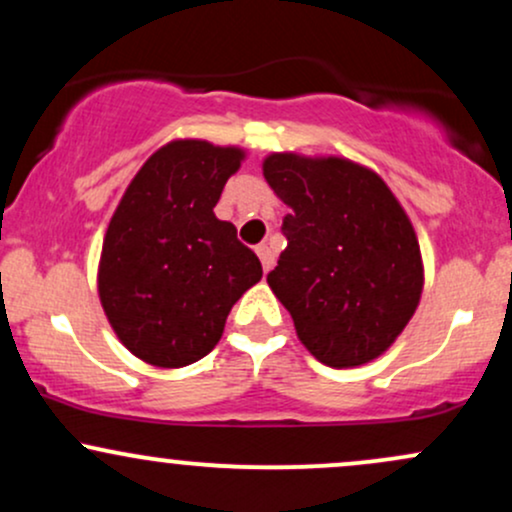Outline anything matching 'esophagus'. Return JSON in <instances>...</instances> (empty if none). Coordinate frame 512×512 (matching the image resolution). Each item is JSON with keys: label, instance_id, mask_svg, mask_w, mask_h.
<instances>
[{"label": "esophagus", "instance_id": "34e87169", "mask_svg": "<svg viewBox=\"0 0 512 512\" xmlns=\"http://www.w3.org/2000/svg\"><path fill=\"white\" fill-rule=\"evenodd\" d=\"M257 255H260V262H262L264 272H269V269L274 267V250H272V245L262 243L260 248H257Z\"/></svg>", "mask_w": 512, "mask_h": 512}]
</instances>
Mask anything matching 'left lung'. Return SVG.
Returning a JSON list of instances; mask_svg holds the SVG:
<instances>
[{
    "label": "left lung",
    "mask_w": 512,
    "mask_h": 512,
    "mask_svg": "<svg viewBox=\"0 0 512 512\" xmlns=\"http://www.w3.org/2000/svg\"><path fill=\"white\" fill-rule=\"evenodd\" d=\"M264 178L289 204L269 286L317 361L354 368L407 327L424 289L419 240L390 187L346 158L272 154Z\"/></svg>",
    "instance_id": "left-lung-1"
}]
</instances>
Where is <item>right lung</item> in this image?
Returning a JSON list of instances; mask_svg holds the SVG:
<instances>
[{
    "instance_id": "add662e5",
    "label": "right lung",
    "mask_w": 512,
    "mask_h": 512,
    "mask_svg": "<svg viewBox=\"0 0 512 512\" xmlns=\"http://www.w3.org/2000/svg\"><path fill=\"white\" fill-rule=\"evenodd\" d=\"M243 151L199 139L158 149L129 182L103 240L98 293L120 342L151 366L182 368L219 344L262 264L214 214Z\"/></svg>"
}]
</instances>
